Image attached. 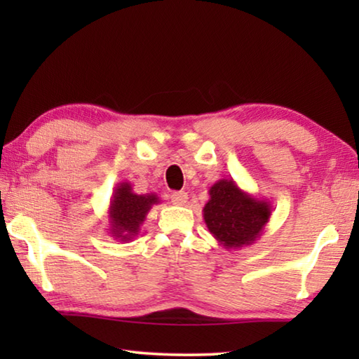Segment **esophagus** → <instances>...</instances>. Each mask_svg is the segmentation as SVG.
<instances>
[{"label":"esophagus","instance_id":"1","mask_svg":"<svg viewBox=\"0 0 359 359\" xmlns=\"http://www.w3.org/2000/svg\"><path fill=\"white\" fill-rule=\"evenodd\" d=\"M188 199V194L185 191H174L171 194V201L175 205H184Z\"/></svg>","mask_w":359,"mask_h":359}]
</instances>
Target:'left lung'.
Returning <instances> with one entry per match:
<instances>
[{"instance_id": "left-lung-1", "label": "left lung", "mask_w": 359, "mask_h": 359, "mask_svg": "<svg viewBox=\"0 0 359 359\" xmlns=\"http://www.w3.org/2000/svg\"><path fill=\"white\" fill-rule=\"evenodd\" d=\"M203 209L205 226L228 250L255 244L272 214V204L247 193L233 179H222L209 188Z\"/></svg>"}]
</instances>
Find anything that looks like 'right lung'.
Returning <instances> with one entry per match:
<instances>
[{
  "instance_id": "add662e5",
  "label": "right lung",
  "mask_w": 359,
  "mask_h": 359,
  "mask_svg": "<svg viewBox=\"0 0 359 359\" xmlns=\"http://www.w3.org/2000/svg\"><path fill=\"white\" fill-rule=\"evenodd\" d=\"M158 203L160 198L155 193L137 194L133 191L130 182H120L115 185L109 203L107 233L115 241L131 242L141 231L150 209Z\"/></svg>"
}]
</instances>
